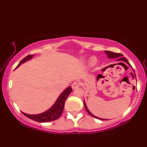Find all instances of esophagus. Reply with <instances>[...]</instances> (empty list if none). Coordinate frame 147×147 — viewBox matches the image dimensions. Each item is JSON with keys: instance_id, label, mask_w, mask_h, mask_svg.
<instances>
[{"instance_id": "obj_1", "label": "esophagus", "mask_w": 147, "mask_h": 147, "mask_svg": "<svg viewBox=\"0 0 147 147\" xmlns=\"http://www.w3.org/2000/svg\"><path fill=\"white\" fill-rule=\"evenodd\" d=\"M80 85V84L78 82H73V84H72V88H73V89H76L79 88Z\"/></svg>"}]
</instances>
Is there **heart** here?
Wrapping results in <instances>:
<instances>
[{
    "instance_id": "b5f03b06",
    "label": "heart",
    "mask_w": 147,
    "mask_h": 147,
    "mask_svg": "<svg viewBox=\"0 0 147 147\" xmlns=\"http://www.w3.org/2000/svg\"><path fill=\"white\" fill-rule=\"evenodd\" d=\"M81 60H82V61H83V62L86 61V58H82ZM96 63H97V59H96V58H94V57L92 58L91 59V61H90V65L91 67H93V66L95 65Z\"/></svg>"
}]
</instances>
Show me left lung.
<instances>
[{"label": "left lung", "instance_id": "left-lung-1", "mask_svg": "<svg viewBox=\"0 0 147 147\" xmlns=\"http://www.w3.org/2000/svg\"><path fill=\"white\" fill-rule=\"evenodd\" d=\"M105 53L107 54V56H108V58H117V61H121L125 62V63H126L128 65H130L131 67V66L130 65V63H129V61H128V59H126V58H124L123 54H121L120 53H113V52H111V51H105ZM133 71H134V69H133ZM84 106H85V108L86 109L87 112H88L91 116H92L94 118L100 119V120H107V119H106L99 118V117H98L94 115L93 114H92L90 112V111H89V110L88 108V107H87L85 100L84 101Z\"/></svg>", "mask_w": 147, "mask_h": 147}]
</instances>
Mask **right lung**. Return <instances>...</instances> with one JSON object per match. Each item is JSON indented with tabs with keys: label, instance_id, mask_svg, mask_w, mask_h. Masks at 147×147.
Returning <instances> with one entry per match:
<instances>
[{
	"label": "right lung",
	"instance_id": "1",
	"mask_svg": "<svg viewBox=\"0 0 147 147\" xmlns=\"http://www.w3.org/2000/svg\"><path fill=\"white\" fill-rule=\"evenodd\" d=\"M33 57L34 55H28L25 57V58L20 61L17 68L19 67L21 64L25 63L26 61L31 59ZM72 91H73V89H72L71 86H69L68 88H67L60 94V95L58 96V98H57L56 101L53 104V106L51 108H49L48 110L44 111L43 113L36 114V115H30V114H27L24 112L22 113L28 118L35 121L39 122V123H46V122L55 121L56 119H59V117L61 115L66 99Z\"/></svg>",
	"mask_w": 147,
	"mask_h": 147
}]
</instances>
